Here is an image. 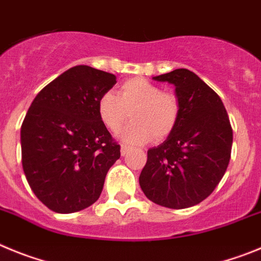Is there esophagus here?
Listing matches in <instances>:
<instances>
[{"mask_svg":"<svg viewBox=\"0 0 261 261\" xmlns=\"http://www.w3.org/2000/svg\"><path fill=\"white\" fill-rule=\"evenodd\" d=\"M130 151H131V148L127 147V145H122V147H121V154H122V156H126V154H127Z\"/></svg>","mask_w":261,"mask_h":261,"instance_id":"34e87169","label":"esophagus"}]
</instances>
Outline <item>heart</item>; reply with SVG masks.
<instances>
[{
	"label": "heart",
	"instance_id": "b5f03b06",
	"mask_svg": "<svg viewBox=\"0 0 261 261\" xmlns=\"http://www.w3.org/2000/svg\"><path fill=\"white\" fill-rule=\"evenodd\" d=\"M133 117L134 121L121 133V139L130 144H142L168 138L180 116L179 98L163 92L147 79H128L119 87L118 93L105 92L98 97L97 114L105 127L116 133Z\"/></svg>",
	"mask_w": 261,
	"mask_h": 261
}]
</instances>
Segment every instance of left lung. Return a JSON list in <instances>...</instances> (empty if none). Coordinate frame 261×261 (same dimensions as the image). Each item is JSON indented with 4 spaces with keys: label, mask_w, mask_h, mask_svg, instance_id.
I'll use <instances>...</instances> for the list:
<instances>
[{
    "label": "left lung",
    "mask_w": 261,
    "mask_h": 261,
    "mask_svg": "<svg viewBox=\"0 0 261 261\" xmlns=\"http://www.w3.org/2000/svg\"><path fill=\"white\" fill-rule=\"evenodd\" d=\"M153 79L174 84L180 116L165 142L148 149L139 185L153 203L183 210L208 198L224 177L233 130L220 96L195 72L177 69Z\"/></svg>",
    "instance_id": "1"
}]
</instances>
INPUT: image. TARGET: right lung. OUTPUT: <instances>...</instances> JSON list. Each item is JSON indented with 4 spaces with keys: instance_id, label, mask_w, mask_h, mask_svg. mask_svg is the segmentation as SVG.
<instances>
[{
    "instance_id": "1",
    "label": "right lung",
    "mask_w": 261,
    "mask_h": 261,
    "mask_svg": "<svg viewBox=\"0 0 261 261\" xmlns=\"http://www.w3.org/2000/svg\"><path fill=\"white\" fill-rule=\"evenodd\" d=\"M116 75L86 65L61 74L37 93L20 128L22 165L37 199L57 213L92 205L121 147L97 114L98 97Z\"/></svg>"
}]
</instances>
